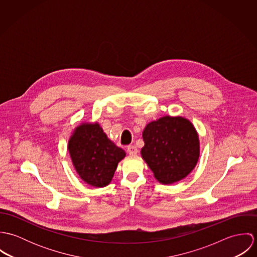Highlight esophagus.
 <instances>
[{
  "label": "esophagus",
  "mask_w": 257,
  "mask_h": 257,
  "mask_svg": "<svg viewBox=\"0 0 257 257\" xmlns=\"http://www.w3.org/2000/svg\"><path fill=\"white\" fill-rule=\"evenodd\" d=\"M126 151H127V153L130 155H136V154H138L139 149H138V147H136V146H128Z\"/></svg>",
  "instance_id": "34e87169"
}]
</instances>
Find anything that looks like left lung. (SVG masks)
<instances>
[{
	"mask_svg": "<svg viewBox=\"0 0 257 257\" xmlns=\"http://www.w3.org/2000/svg\"><path fill=\"white\" fill-rule=\"evenodd\" d=\"M142 156L154 177L163 184L185 178L200 155L198 134L182 116H163L147 124L143 133Z\"/></svg>",
	"mask_w": 257,
	"mask_h": 257,
	"instance_id": "left-lung-1",
	"label": "left lung"
}]
</instances>
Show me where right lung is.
I'll return each mask as SVG.
<instances>
[{
  "instance_id": "1",
  "label": "right lung",
  "mask_w": 257,
  "mask_h": 257,
  "mask_svg": "<svg viewBox=\"0 0 257 257\" xmlns=\"http://www.w3.org/2000/svg\"><path fill=\"white\" fill-rule=\"evenodd\" d=\"M74 167L86 183L105 187L111 181L117 163L125 152L108 139L99 123H83L68 143Z\"/></svg>"
}]
</instances>
